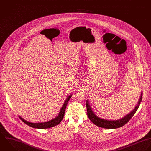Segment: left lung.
<instances>
[{"instance_id": "left-lung-1", "label": "left lung", "mask_w": 151, "mask_h": 151, "mask_svg": "<svg viewBox=\"0 0 151 151\" xmlns=\"http://www.w3.org/2000/svg\"><path fill=\"white\" fill-rule=\"evenodd\" d=\"M142 93H141L139 101L138 102V105L135 107V108L128 115H126L123 118L116 120V121H109L104 119L102 118H100L95 115V114L92 111L91 108L90 107V105H89L88 101H86V108H87V112H88V116L89 119L96 126L106 128V129H116L120 128L124 125H125L127 123H128L129 120L133 117V116L136 113L137 111L138 110L139 104L142 101Z\"/></svg>"}]
</instances>
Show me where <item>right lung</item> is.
Segmentation results:
<instances>
[{
  "label": "right lung",
  "instance_id": "right-lung-1",
  "mask_svg": "<svg viewBox=\"0 0 151 151\" xmlns=\"http://www.w3.org/2000/svg\"><path fill=\"white\" fill-rule=\"evenodd\" d=\"M71 96H72L70 95L68 97V98L66 99L64 104L63 105L58 116L57 117H56L55 118H54L53 119H52L51 121H47V122H42V123H31V122H29L23 119L20 116H19V118L24 124H26L28 126H29L30 127H32L33 128L47 129V128L53 127L56 125H58L62 121V120L63 119V116L65 115V112L67 104L68 103V101L70 99Z\"/></svg>",
  "mask_w": 151,
  "mask_h": 151
}]
</instances>
